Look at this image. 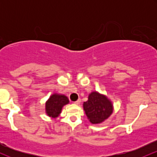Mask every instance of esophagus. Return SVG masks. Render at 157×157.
Instances as JSON below:
<instances>
[{"label": "esophagus", "mask_w": 157, "mask_h": 157, "mask_svg": "<svg viewBox=\"0 0 157 157\" xmlns=\"http://www.w3.org/2000/svg\"><path fill=\"white\" fill-rule=\"evenodd\" d=\"M80 102H81L80 99H79V100H77V101H75V102H74V103H75V104H76V105H79V104L80 103Z\"/></svg>", "instance_id": "obj_1"}]
</instances>
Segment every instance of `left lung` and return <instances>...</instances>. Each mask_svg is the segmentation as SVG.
<instances>
[{"label":"left lung","mask_w":157,"mask_h":157,"mask_svg":"<svg viewBox=\"0 0 157 157\" xmlns=\"http://www.w3.org/2000/svg\"><path fill=\"white\" fill-rule=\"evenodd\" d=\"M83 109L89 121L92 124H98L111 116L113 105L105 95L93 91L89 95L87 101L83 102Z\"/></svg>","instance_id":"left-lung-1"}]
</instances>
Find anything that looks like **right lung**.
<instances>
[{
    "instance_id": "right-lung-1",
    "label": "right lung",
    "mask_w": 157,
    "mask_h": 157,
    "mask_svg": "<svg viewBox=\"0 0 157 157\" xmlns=\"http://www.w3.org/2000/svg\"><path fill=\"white\" fill-rule=\"evenodd\" d=\"M68 102L69 100L66 96L54 94L46 102V112L51 117H57L61 113L63 107Z\"/></svg>"
}]
</instances>
